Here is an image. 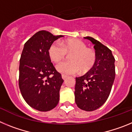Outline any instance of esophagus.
Masks as SVG:
<instances>
[{"label": "esophagus", "instance_id": "1", "mask_svg": "<svg viewBox=\"0 0 132 132\" xmlns=\"http://www.w3.org/2000/svg\"><path fill=\"white\" fill-rule=\"evenodd\" d=\"M61 77H62V79H63V80H65V79L67 78V75H62V76H61Z\"/></svg>", "mask_w": 132, "mask_h": 132}]
</instances>
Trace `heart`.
I'll return each instance as SVG.
<instances>
[{
	"instance_id": "obj_1",
	"label": "heart",
	"mask_w": 132,
	"mask_h": 132,
	"mask_svg": "<svg viewBox=\"0 0 132 132\" xmlns=\"http://www.w3.org/2000/svg\"><path fill=\"white\" fill-rule=\"evenodd\" d=\"M67 52H74L71 56V61H64L57 65L59 72L65 75H75L86 73L94 66L96 55L92 49L80 39H69L63 42H55L49 50L50 57L54 62H58L65 57Z\"/></svg>"
}]
</instances>
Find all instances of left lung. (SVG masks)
I'll use <instances>...</instances> for the list:
<instances>
[{
    "instance_id": "8db88e82",
    "label": "left lung",
    "mask_w": 132,
    "mask_h": 132,
    "mask_svg": "<svg viewBox=\"0 0 132 132\" xmlns=\"http://www.w3.org/2000/svg\"><path fill=\"white\" fill-rule=\"evenodd\" d=\"M94 45L96 55L94 66L84 75L76 77L75 99L85 111H93L105 103L115 79V59L109 48L93 38L85 37Z\"/></svg>"
}]
</instances>
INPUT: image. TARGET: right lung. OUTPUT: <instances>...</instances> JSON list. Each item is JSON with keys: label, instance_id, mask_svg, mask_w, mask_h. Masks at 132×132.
I'll use <instances>...</instances> for the list:
<instances>
[{"label": "right lung", "instance_id": "add662e5", "mask_svg": "<svg viewBox=\"0 0 132 132\" xmlns=\"http://www.w3.org/2000/svg\"><path fill=\"white\" fill-rule=\"evenodd\" d=\"M63 37L45 30L38 31L25 43L19 66V87L26 102L41 112L57 105L63 82L51 62L49 50L54 41Z\"/></svg>", "mask_w": 132, "mask_h": 132}]
</instances>
